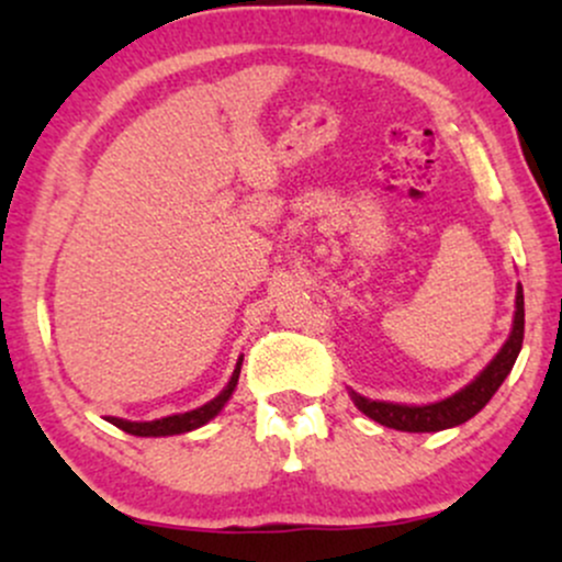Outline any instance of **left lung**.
I'll use <instances>...</instances> for the list:
<instances>
[{"label": "left lung", "mask_w": 562, "mask_h": 562, "mask_svg": "<svg viewBox=\"0 0 562 562\" xmlns=\"http://www.w3.org/2000/svg\"><path fill=\"white\" fill-rule=\"evenodd\" d=\"M524 330H526V314H524V288H518L515 295V322L509 340L502 346V351L496 353L494 362L481 372L468 389H462L454 396L443 398L438 404L428 406H406V404H385V402H370V398L351 393L353 404L364 412L367 417L385 425V428L406 430V434H434V430L454 428V425L468 423L470 417H475L483 406L488 404V398L494 396L496 389L505 383V378L513 370L515 359H518L520 346H524Z\"/></svg>", "instance_id": "obj_1"}]
</instances>
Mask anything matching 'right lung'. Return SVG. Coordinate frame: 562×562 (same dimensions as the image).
Returning <instances> with one entry per match:
<instances>
[{
  "mask_svg": "<svg viewBox=\"0 0 562 562\" xmlns=\"http://www.w3.org/2000/svg\"><path fill=\"white\" fill-rule=\"evenodd\" d=\"M240 364H243V359L237 362L235 372H232V380L227 383V389L218 393L214 402L200 406V409L184 412V415H171V417H164V420H153V423H128V420H119V417H108V423H113L115 428L126 430V434H132V436H173V434H187V430H195V428H200V425L209 423L211 417H216L218 412H222V406L227 404V398L232 396V391H235V385H237V378H240Z\"/></svg>",
  "mask_w": 562,
  "mask_h": 562,
  "instance_id": "add662e5",
  "label": "right lung"
}]
</instances>
